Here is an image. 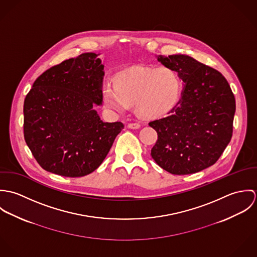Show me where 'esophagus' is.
<instances>
[{
    "mask_svg": "<svg viewBox=\"0 0 257 257\" xmlns=\"http://www.w3.org/2000/svg\"><path fill=\"white\" fill-rule=\"evenodd\" d=\"M127 127L128 128H132V130H138L141 127V124L140 123H137V122H132V123H128L127 124Z\"/></svg>",
    "mask_w": 257,
    "mask_h": 257,
    "instance_id": "obj_1",
    "label": "esophagus"
}]
</instances>
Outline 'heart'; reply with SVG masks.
<instances>
[{
  "label": "heart",
  "mask_w": 257,
  "mask_h": 257,
  "mask_svg": "<svg viewBox=\"0 0 257 257\" xmlns=\"http://www.w3.org/2000/svg\"><path fill=\"white\" fill-rule=\"evenodd\" d=\"M113 85L103 87L105 108L124 113L135 104L137 112L145 117H158L169 111L182 90L179 74L169 67H133L116 74Z\"/></svg>",
  "instance_id": "obj_1"
}]
</instances>
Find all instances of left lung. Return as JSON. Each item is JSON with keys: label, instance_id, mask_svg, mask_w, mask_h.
Returning a JSON list of instances; mask_svg holds the SVG:
<instances>
[{"label": "left lung", "instance_id": "1", "mask_svg": "<svg viewBox=\"0 0 257 257\" xmlns=\"http://www.w3.org/2000/svg\"><path fill=\"white\" fill-rule=\"evenodd\" d=\"M156 58L179 74L183 90L166 116L149 122L158 136L151 156L169 173L199 172L215 164L230 142L234 96L219 71L189 55Z\"/></svg>", "mask_w": 257, "mask_h": 257}]
</instances>
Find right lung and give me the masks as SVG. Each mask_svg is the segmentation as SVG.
Returning <instances> with one entry per match:
<instances>
[{"mask_svg":"<svg viewBox=\"0 0 257 257\" xmlns=\"http://www.w3.org/2000/svg\"><path fill=\"white\" fill-rule=\"evenodd\" d=\"M100 53H83L41 74L24 103L25 140L46 171L82 177L95 171L123 128L105 122L94 106L103 103Z\"/></svg>","mask_w":257,"mask_h":257,"instance_id":"right-lung-1","label":"right lung"}]
</instances>
